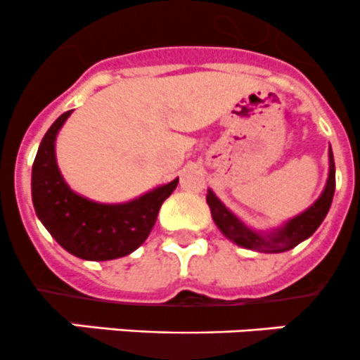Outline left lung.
I'll use <instances>...</instances> for the list:
<instances>
[{
  "label": "left lung",
  "mask_w": 360,
  "mask_h": 360,
  "mask_svg": "<svg viewBox=\"0 0 360 360\" xmlns=\"http://www.w3.org/2000/svg\"><path fill=\"white\" fill-rule=\"evenodd\" d=\"M334 188H336V169H334L333 150L329 148V179H327L322 195L306 212L290 219L285 226L275 229L273 233L259 234L255 231L248 229L234 213H231L222 205V201L212 191H208L206 202L212 210V217L215 220L217 227L233 243L255 252H264V254H280V252H287L296 247V245H300L301 241H304L306 238H309L319 229V226L326 219L327 212L330 208Z\"/></svg>",
  "instance_id": "obj_1"
}]
</instances>
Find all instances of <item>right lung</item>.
Segmentation results:
<instances>
[{
    "label": "right lung",
    "instance_id": "right-lung-1",
    "mask_svg": "<svg viewBox=\"0 0 360 360\" xmlns=\"http://www.w3.org/2000/svg\"><path fill=\"white\" fill-rule=\"evenodd\" d=\"M71 112H64L52 124L34 158V212L52 238L75 257L112 261L129 255L148 238L161 205L175 191L179 179L119 205H103L73 192L56 162V136Z\"/></svg>",
    "mask_w": 360,
    "mask_h": 360
}]
</instances>
